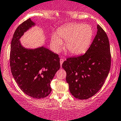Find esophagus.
<instances>
[{
  "instance_id": "34e87169",
  "label": "esophagus",
  "mask_w": 121,
  "mask_h": 121,
  "mask_svg": "<svg viewBox=\"0 0 121 121\" xmlns=\"http://www.w3.org/2000/svg\"><path fill=\"white\" fill-rule=\"evenodd\" d=\"M63 62H64V59H62V58H61V59H60V66H62V63H63Z\"/></svg>"
}]
</instances>
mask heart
Returning a JSON list of instances; mask_svg holds the SVG:
<instances>
[{"label": "heart", "instance_id": "b5f03b06", "mask_svg": "<svg viewBox=\"0 0 121 121\" xmlns=\"http://www.w3.org/2000/svg\"><path fill=\"white\" fill-rule=\"evenodd\" d=\"M51 41V45L55 52H59L63 45L62 40L66 41L67 51L72 55H80L88 50L93 35L91 26L78 23L68 24L57 31Z\"/></svg>", "mask_w": 121, "mask_h": 121}]
</instances>
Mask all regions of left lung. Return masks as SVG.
Returning <instances> with one entry per match:
<instances>
[{"label":"left lung","instance_id":"8db88e82","mask_svg":"<svg viewBox=\"0 0 121 121\" xmlns=\"http://www.w3.org/2000/svg\"><path fill=\"white\" fill-rule=\"evenodd\" d=\"M97 34L83 55L70 57L62 64L66 72V80L74 97L88 99L100 89L111 67V53L107 35L97 26Z\"/></svg>","mask_w":121,"mask_h":121}]
</instances>
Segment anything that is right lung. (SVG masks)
I'll use <instances>...</instances> for the list:
<instances>
[{"label":"right lung","instance_id":"obj_1","mask_svg":"<svg viewBox=\"0 0 121 121\" xmlns=\"http://www.w3.org/2000/svg\"><path fill=\"white\" fill-rule=\"evenodd\" d=\"M35 25L30 18L19 25L11 43L10 63L14 78L25 94L36 99L44 98L51 92V81L60 69V58L44 47L28 49L21 44V37Z\"/></svg>","mask_w":121,"mask_h":121}]
</instances>
